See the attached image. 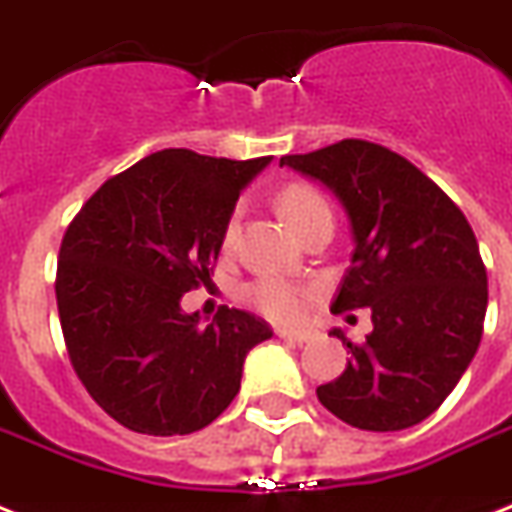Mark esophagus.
<instances>
[{
	"instance_id": "1",
	"label": "esophagus",
	"mask_w": 512,
	"mask_h": 512,
	"mask_svg": "<svg viewBox=\"0 0 512 512\" xmlns=\"http://www.w3.org/2000/svg\"><path fill=\"white\" fill-rule=\"evenodd\" d=\"M276 335H279L281 340H289V342H308L313 337V332H311V329L281 327V329H276Z\"/></svg>"
}]
</instances>
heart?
Returning <instances> with one entry per match:
<instances>
[{
  "label": "heart",
  "instance_id": "1",
  "mask_svg": "<svg viewBox=\"0 0 512 512\" xmlns=\"http://www.w3.org/2000/svg\"><path fill=\"white\" fill-rule=\"evenodd\" d=\"M281 215L287 217V223L295 228L297 233H303L308 225H313L321 217H332L327 199L321 196L313 185L308 183H289L284 185L276 196ZM239 233V217L231 215L223 228V247H233ZM247 303L252 308L276 321L297 319L303 311L305 303V287L297 281L281 279V276H260L247 287Z\"/></svg>",
  "mask_w": 512,
  "mask_h": 512
}]
</instances>
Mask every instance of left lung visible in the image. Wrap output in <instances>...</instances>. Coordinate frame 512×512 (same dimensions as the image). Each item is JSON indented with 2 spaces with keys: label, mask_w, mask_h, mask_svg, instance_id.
Returning a JSON list of instances; mask_svg holds the SVG:
<instances>
[{
  "label": "left lung",
  "mask_w": 512,
  "mask_h": 512,
  "mask_svg": "<svg viewBox=\"0 0 512 512\" xmlns=\"http://www.w3.org/2000/svg\"><path fill=\"white\" fill-rule=\"evenodd\" d=\"M329 185L356 249L332 311H372V335L348 342V366L316 396L353 428H412L460 382L484 335L486 268L462 209L409 159L348 138L281 167Z\"/></svg>",
  "instance_id": "obj_1"
}]
</instances>
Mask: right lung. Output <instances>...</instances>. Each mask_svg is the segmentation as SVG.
<instances>
[{
  "mask_svg": "<svg viewBox=\"0 0 512 512\" xmlns=\"http://www.w3.org/2000/svg\"><path fill=\"white\" fill-rule=\"evenodd\" d=\"M271 162L164 148L108 177L60 241L55 297L68 358L92 401L146 436L207 428L273 329L220 308L207 327L180 297L209 281L241 188Z\"/></svg>",
  "mask_w": 512,
  "mask_h": 512,
  "instance_id": "add662e5",
  "label": "right lung"
}]
</instances>
